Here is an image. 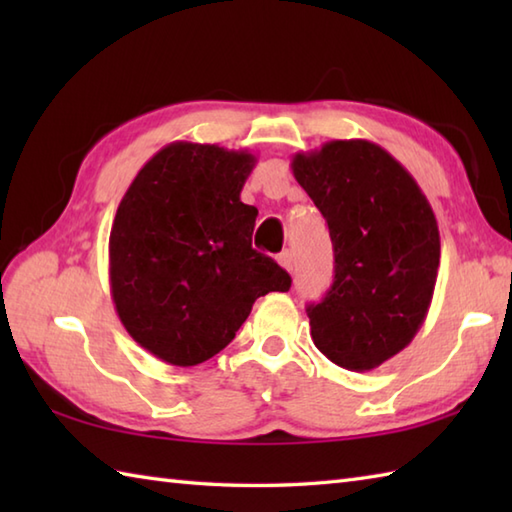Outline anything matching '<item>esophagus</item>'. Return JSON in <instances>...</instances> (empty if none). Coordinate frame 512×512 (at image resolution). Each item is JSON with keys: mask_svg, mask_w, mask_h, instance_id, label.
I'll return each mask as SVG.
<instances>
[{"mask_svg": "<svg viewBox=\"0 0 512 512\" xmlns=\"http://www.w3.org/2000/svg\"><path fill=\"white\" fill-rule=\"evenodd\" d=\"M277 262L281 264V268H286L288 273L292 270V266H295V259H292V253H290V250H284V253H281V255L277 257Z\"/></svg>", "mask_w": 512, "mask_h": 512, "instance_id": "34e87169", "label": "esophagus"}]
</instances>
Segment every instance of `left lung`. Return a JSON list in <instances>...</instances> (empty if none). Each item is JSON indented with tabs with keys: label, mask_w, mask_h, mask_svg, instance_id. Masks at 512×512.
<instances>
[{
	"label": "left lung",
	"mask_w": 512,
	"mask_h": 512,
	"mask_svg": "<svg viewBox=\"0 0 512 512\" xmlns=\"http://www.w3.org/2000/svg\"><path fill=\"white\" fill-rule=\"evenodd\" d=\"M292 173L334 246V284L308 306L310 336L332 363L369 372L427 319L440 266L436 215L411 173L363 138L295 154Z\"/></svg>",
	"instance_id": "obj_1"
}]
</instances>
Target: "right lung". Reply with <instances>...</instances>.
<instances>
[{
	"label": "right lung",
	"mask_w": 512,
	"mask_h": 512,
	"mask_svg": "<svg viewBox=\"0 0 512 512\" xmlns=\"http://www.w3.org/2000/svg\"><path fill=\"white\" fill-rule=\"evenodd\" d=\"M257 158L178 140L145 162L110 233V288L129 336L191 367L235 339L253 303L290 275L253 248L257 209L239 193Z\"/></svg>",
	"instance_id": "add662e5"
}]
</instances>
